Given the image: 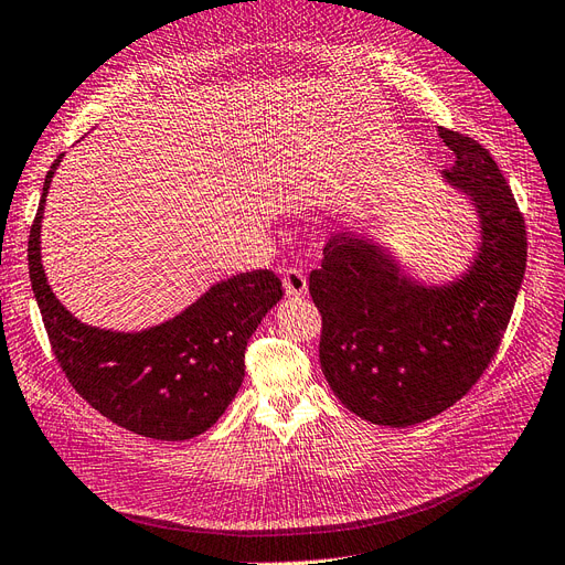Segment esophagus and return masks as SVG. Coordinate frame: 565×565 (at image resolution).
Returning <instances> with one entry per match:
<instances>
[{"label":"esophagus","instance_id":"34e87169","mask_svg":"<svg viewBox=\"0 0 565 565\" xmlns=\"http://www.w3.org/2000/svg\"><path fill=\"white\" fill-rule=\"evenodd\" d=\"M282 285H285V292L287 297H303L309 292V282H306V276L297 268H287L285 276H282Z\"/></svg>","mask_w":565,"mask_h":565}]
</instances>
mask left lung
Listing matches in <instances>:
<instances>
[{"label": "left lung", "mask_w": 565, "mask_h": 565, "mask_svg": "<svg viewBox=\"0 0 565 565\" xmlns=\"http://www.w3.org/2000/svg\"><path fill=\"white\" fill-rule=\"evenodd\" d=\"M438 136L455 152L440 177L478 224L467 268L426 282L377 237L337 231L309 278L324 380L351 413L380 426L426 422L465 396L500 347L525 273L523 216L490 152L450 129Z\"/></svg>", "instance_id": "left-lung-1"}]
</instances>
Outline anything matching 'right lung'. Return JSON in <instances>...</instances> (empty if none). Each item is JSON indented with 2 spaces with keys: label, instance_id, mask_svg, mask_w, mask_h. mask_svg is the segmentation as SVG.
<instances>
[{
  "label": "right lung",
  "instance_id": "add662e5",
  "mask_svg": "<svg viewBox=\"0 0 565 565\" xmlns=\"http://www.w3.org/2000/svg\"><path fill=\"white\" fill-rule=\"evenodd\" d=\"M44 179L30 228V282L58 363L75 391L117 426L158 440H188L216 424L245 380V349L262 318L282 299L273 270L237 273L212 285L179 316L139 332L82 322L56 299L42 266Z\"/></svg>",
  "mask_w": 565,
  "mask_h": 565
}]
</instances>
